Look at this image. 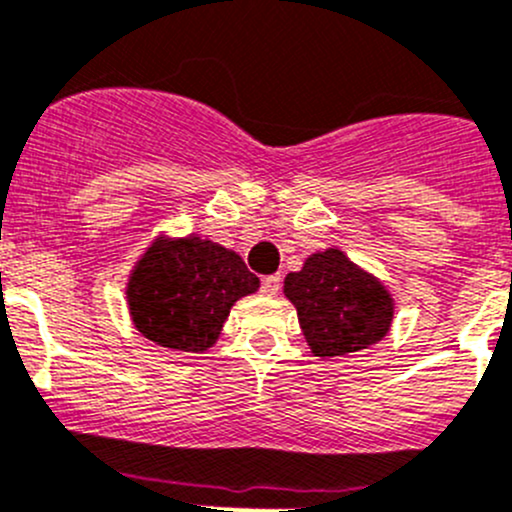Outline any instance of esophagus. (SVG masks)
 <instances>
[{
  "label": "esophagus",
  "instance_id": "esophagus-1",
  "mask_svg": "<svg viewBox=\"0 0 512 512\" xmlns=\"http://www.w3.org/2000/svg\"><path fill=\"white\" fill-rule=\"evenodd\" d=\"M279 287H282V277L279 274H270V277L262 279V294H267V297H274V294L279 292Z\"/></svg>",
  "mask_w": 512,
  "mask_h": 512
}]
</instances>
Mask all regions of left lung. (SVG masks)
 Listing matches in <instances>:
<instances>
[{
	"label": "left lung",
	"mask_w": 512,
	"mask_h": 512,
	"mask_svg": "<svg viewBox=\"0 0 512 512\" xmlns=\"http://www.w3.org/2000/svg\"><path fill=\"white\" fill-rule=\"evenodd\" d=\"M284 297L297 306L306 343L319 358L363 351L383 341L395 314L383 284L336 247L306 257L299 272H289Z\"/></svg>",
	"instance_id": "obj_1"
}]
</instances>
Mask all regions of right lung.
<instances>
[{"instance_id": "right-lung-1", "label": "right lung", "mask_w": 512, "mask_h": 512, "mask_svg": "<svg viewBox=\"0 0 512 512\" xmlns=\"http://www.w3.org/2000/svg\"><path fill=\"white\" fill-rule=\"evenodd\" d=\"M260 279L240 255L196 235L157 240L127 282L134 326L161 348L203 353L218 341L230 306L257 292Z\"/></svg>"}]
</instances>
